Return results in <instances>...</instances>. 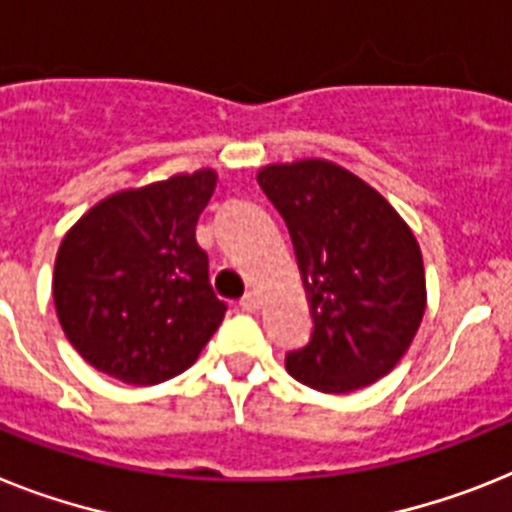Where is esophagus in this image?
I'll return each instance as SVG.
<instances>
[{"instance_id": "obj_1", "label": "esophagus", "mask_w": 512, "mask_h": 512, "mask_svg": "<svg viewBox=\"0 0 512 512\" xmlns=\"http://www.w3.org/2000/svg\"><path fill=\"white\" fill-rule=\"evenodd\" d=\"M239 307H242L244 312H257V309H260V296H257L255 291H247V294L242 296Z\"/></svg>"}]
</instances>
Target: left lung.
<instances>
[{"label": "left lung", "mask_w": 512, "mask_h": 512, "mask_svg": "<svg viewBox=\"0 0 512 512\" xmlns=\"http://www.w3.org/2000/svg\"><path fill=\"white\" fill-rule=\"evenodd\" d=\"M257 182L289 226L312 309V338L286 354L289 375L351 393L388 375L427 307L422 249L377 190L336 163H270Z\"/></svg>", "instance_id": "left-lung-1"}]
</instances>
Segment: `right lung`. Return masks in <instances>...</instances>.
Instances as JSON below:
<instances>
[{
	"label": "right lung",
	"mask_w": 512,
	"mask_h": 512,
	"mask_svg": "<svg viewBox=\"0 0 512 512\" xmlns=\"http://www.w3.org/2000/svg\"><path fill=\"white\" fill-rule=\"evenodd\" d=\"M216 171L106 197L64 234L54 307L67 341L103 375L156 385L195 364L223 320L195 226Z\"/></svg>",
	"instance_id": "1"
}]
</instances>
